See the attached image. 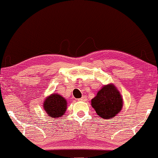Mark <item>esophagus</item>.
<instances>
[{"label": "esophagus", "mask_w": 158, "mask_h": 158, "mask_svg": "<svg viewBox=\"0 0 158 158\" xmlns=\"http://www.w3.org/2000/svg\"><path fill=\"white\" fill-rule=\"evenodd\" d=\"M87 100L86 97H85V96H83V97H82L81 98H80V99H78V101H81V102H85Z\"/></svg>", "instance_id": "34e87169"}]
</instances>
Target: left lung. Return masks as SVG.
Returning a JSON list of instances; mask_svg holds the SVG:
<instances>
[{
    "label": "left lung",
    "mask_w": 158,
    "mask_h": 158,
    "mask_svg": "<svg viewBox=\"0 0 158 158\" xmlns=\"http://www.w3.org/2000/svg\"><path fill=\"white\" fill-rule=\"evenodd\" d=\"M123 98L113 84L104 85L91 100V106L99 116L103 119H112L120 112Z\"/></svg>",
    "instance_id": "8db88e82"
}]
</instances>
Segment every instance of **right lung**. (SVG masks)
Here are the masks:
<instances>
[{
	"instance_id": "add662e5",
	"label": "right lung",
	"mask_w": 158,
	"mask_h": 158,
	"mask_svg": "<svg viewBox=\"0 0 158 158\" xmlns=\"http://www.w3.org/2000/svg\"><path fill=\"white\" fill-rule=\"evenodd\" d=\"M44 108L51 118H61L67 110V100L59 94H53L44 101Z\"/></svg>"
}]
</instances>
